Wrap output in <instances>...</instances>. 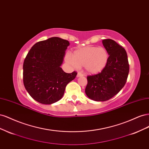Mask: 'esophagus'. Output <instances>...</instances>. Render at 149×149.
Segmentation results:
<instances>
[{"instance_id": "esophagus-1", "label": "esophagus", "mask_w": 149, "mask_h": 149, "mask_svg": "<svg viewBox=\"0 0 149 149\" xmlns=\"http://www.w3.org/2000/svg\"><path fill=\"white\" fill-rule=\"evenodd\" d=\"M83 74L81 73V72H78L77 74V77H81V76H83Z\"/></svg>"}]
</instances>
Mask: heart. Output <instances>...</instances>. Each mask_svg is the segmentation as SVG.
Instances as JSON below:
<instances>
[{
    "mask_svg": "<svg viewBox=\"0 0 149 149\" xmlns=\"http://www.w3.org/2000/svg\"><path fill=\"white\" fill-rule=\"evenodd\" d=\"M66 60L76 68L84 66L86 73L94 74L100 73L106 67L109 60V53L103 47L89 46L76 49L73 55L67 53Z\"/></svg>",
    "mask_w": 149,
    "mask_h": 149,
    "instance_id": "b5f03b06",
    "label": "heart"
}]
</instances>
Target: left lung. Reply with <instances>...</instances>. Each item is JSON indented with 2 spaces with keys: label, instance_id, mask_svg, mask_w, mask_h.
Wrapping results in <instances>:
<instances>
[{
  "label": "left lung",
  "instance_id": "obj_1",
  "mask_svg": "<svg viewBox=\"0 0 149 149\" xmlns=\"http://www.w3.org/2000/svg\"><path fill=\"white\" fill-rule=\"evenodd\" d=\"M102 44L109 60L101 73L87 76L85 89L87 96L96 101H106L116 95L124 86L129 72L125 49L111 39L102 40Z\"/></svg>",
  "mask_w": 149,
  "mask_h": 149
}]
</instances>
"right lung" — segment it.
Instances as JSON below:
<instances>
[{"label":"right lung","mask_w":149,"mask_h":149,"mask_svg":"<svg viewBox=\"0 0 149 149\" xmlns=\"http://www.w3.org/2000/svg\"><path fill=\"white\" fill-rule=\"evenodd\" d=\"M68 40L52 37L36 43L30 49L24 62L23 81L30 96L43 104H51L63 96L66 85L77 73H66L60 66Z\"/></svg>","instance_id":"right-lung-1"}]
</instances>
